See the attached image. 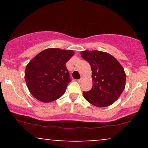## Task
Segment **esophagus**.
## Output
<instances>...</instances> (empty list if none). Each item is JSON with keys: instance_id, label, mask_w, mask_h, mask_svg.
Returning <instances> with one entry per match:
<instances>
[{"instance_id": "obj_1", "label": "esophagus", "mask_w": 148, "mask_h": 148, "mask_svg": "<svg viewBox=\"0 0 148 148\" xmlns=\"http://www.w3.org/2000/svg\"><path fill=\"white\" fill-rule=\"evenodd\" d=\"M84 76H81V79H79V80H78V81H79V83H81V81H83V80H84Z\"/></svg>"}]
</instances>
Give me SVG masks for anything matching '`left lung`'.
Returning <instances> with one entry per match:
<instances>
[{
  "mask_svg": "<svg viewBox=\"0 0 148 148\" xmlns=\"http://www.w3.org/2000/svg\"><path fill=\"white\" fill-rule=\"evenodd\" d=\"M81 56L91 66L92 88L83 92L84 98L97 107L113 104L121 95L126 84V74L123 66L108 53L83 51Z\"/></svg>",
  "mask_w": 148,
  "mask_h": 148,
  "instance_id": "left-lung-1",
  "label": "left lung"
}]
</instances>
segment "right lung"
I'll list each match as a JSON object with an SVG mask.
<instances>
[{
	"mask_svg": "<svg viewBox=\"0 0 148 148\" xmlns=\"http://www.w3.org/2000/svg\"><path fill=\"white\" fill-rule=\"evenodd\" d=\"M74 54L72 50L50 48L30 61L25 69V81L34 97L49 103L65 92L71 81L65 64Z\"/></svg>",
	"mask_w": 148,
	"mask_h": 148,
	"instance_id": "obj_1",
	"label": "right lung"
}]
</instances>
